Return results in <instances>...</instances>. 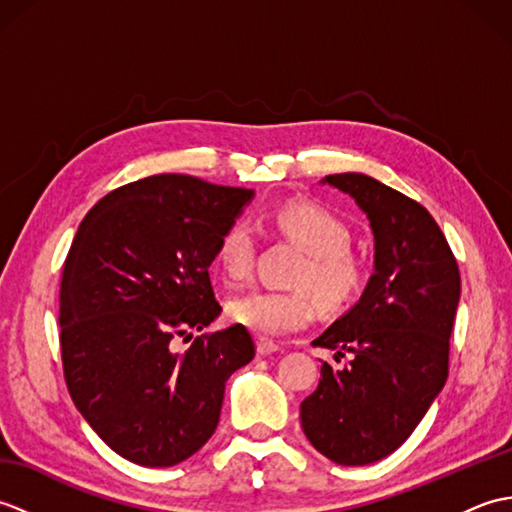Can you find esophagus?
I'll list each match as a JSON object with an SVG mask.
<instances>
[{
    "label": "esophagus",
    "instance_id": "obj_1",
    "mask_svg": "<svg viewBox=\"0 0 512 512\" xmlns=\"http://www.w3.org/2000/svg\"><path fill=\"white\" fill-rule=\"evenodd\" d=\"M279 350H281V347H279L277 343L268 341V339H257V354H259V356L275 354V352H279Z\"/></svg>",
    "mask_w": 512,
    "mask_h": 512
}]
</instances>
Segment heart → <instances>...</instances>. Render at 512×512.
Masks as SVG:
<instances>
[{
    "mask_svg": "<svg viewBox=\"0 0 512 512\" xmlns=\"http://www.w3.org/2000/svg\"><path fill=\"white\" fill-rule=\"evenodd\" d=\"M266 222L306 250L292 277L299 288H255L235 295L226 303L228 319L259 336H281L306 328L314 319V297L325 310H343L361 299L367 264L350 248L352 228L341 215L319 202L292 200L266 213ZM255 253V228L244 220L231 222L217 237L215 262L226 279L248 277Z\"/></svg>",
    "mask_w": 512,
    "mask_h": 512,
    "instance_id": "b5f03b06",
    "label": "heart"
}]
</instances>
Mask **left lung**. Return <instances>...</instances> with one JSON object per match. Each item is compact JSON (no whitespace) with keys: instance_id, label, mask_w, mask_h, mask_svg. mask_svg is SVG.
Here are the masks:
<instances>
[{"instance_id":"1","label":"left lung","mask_w":512,"mask_h":512,"mask_svg":"<svg viewBox=\"0 0 512 512\" xmlns=\"http://www.w3.org/2000/svg\"><path fill=\"white\" fill-rule=\"evenodd\" d=\"M323 182L367 213L376 255L361 301L312 343L352 361L341 369L323 363L319 387L301 402V427L328 460L365 466L411 436L447 383L460 270L416 200L363 173Z\"/></svg>"}]
</instances>
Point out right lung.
<instances>
[{"label":"right lung","instance_id":"right-lung-1","mask_svg":"<svg viewBox=\"0 0 512 512\" xmlns=\"http://www.w3.org/2000/svg\"><path fill=\"white\" fill-rule=\"evenodd\" d=\"M250 198V189L160 173L107 193L74 235L59 297L65 385L129 462L173 466L200 451L228 376L253 361L242 325L176 345L222 312L209 266Z\"/></svg>","mask_w":512,"mask_h":512}]
</instances>
